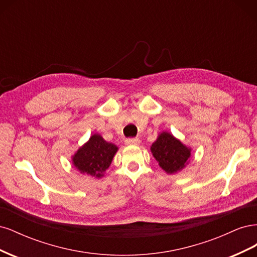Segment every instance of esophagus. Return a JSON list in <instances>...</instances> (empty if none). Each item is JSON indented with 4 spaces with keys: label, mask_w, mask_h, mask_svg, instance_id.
Segmentation results:
<instances>
[{
    "label": "esophagus",
    "mask_w": 257,
    "mask_h": 257,
    "mask_svg": "<svg viewBox=\"0 0 257 257\" xmlns=\"http://www.w3.org/2000/svg\"><path fill=\"white\" fill-rule=\"evenodd\" d=\"M141 144V141L138 138H128L125 141V145L127 146H138Z\"/></svg>",
    "instance_id": "obj_1"
}]
</instances>
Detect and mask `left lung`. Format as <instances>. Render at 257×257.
I'll list each match as a JSON object with an SVG mask.
<instances>
[{"label": "left lung", "instance_id": "8db88e82", "mask_svg": "<svg viewBox=\"0 0 257 257\" xmlns=\"http://www.w3.org/2000/svg\"><path fill=\"white\" fill-rule=\"evenodd\" d=\"M150 150L160 167L168 175H175L183 170L192 157V148L185 146L167 131L161 132L151 145Z\"/></svg>", "mask_w": 257, "mask_h": 257}]
</instances>
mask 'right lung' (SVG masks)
<instances>
[{
	"label": "right lung",
	"mask_w": 257,
	"mask_h": 257,
	"mask_svg": "<svg viewBox=\"0 0 257 257\" xmlns=\"http://www.w3.org/2000/svg\"><path fill=\"white\" fill-rule=\"evenodd\" d=\"M118 150L115 145L95 133L72 155V163L80 174L100 179L105 176Z\"/></svg>",
	"instance_id": "1"
}]
</instances>
